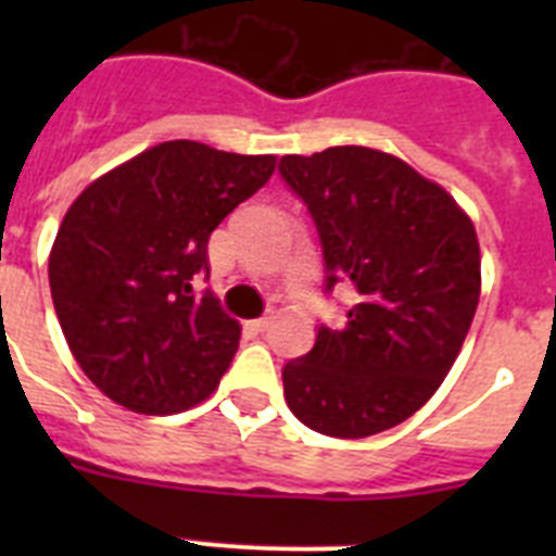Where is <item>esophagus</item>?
<instances>
[{"label":"esophagus","mask_w":556,"mask_h":556,"mask_svg":"<svg viewBox=\"0 0 556 556\" xmlns=\"http://www.w3.org/2000/svg\"><path fill=\"white\" fill-rule=\"evenodd\" d=\"M269 323H273V317H267V314H264V317H258V320H253V323H250V328H253V331H258V333H262V331H267V326H269Z\"/></svg>","instance_id":"obj_1"}]
</instances>
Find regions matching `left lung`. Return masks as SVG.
<instances>
[{
  "mask_svg": "<svg viewBox=\"0 0 556 556\" xmlns=\"http://www.w3.org/2000/svg\"><path fill=\"white\" fill-rule=\"evenodd\" d=\"M278 172L320 236L326 294L348 283L356 298L345 328L320 326L312 351L283 365L289 409L342 440L404 424L443 384L473 323V223L448 191L370 147L283 155Z\"/></svg>",
  "mask_w": 556,
  "mask_h": 556,
  "instance_id": "obj_1",
  "label": "left lung"
}]
</instances>
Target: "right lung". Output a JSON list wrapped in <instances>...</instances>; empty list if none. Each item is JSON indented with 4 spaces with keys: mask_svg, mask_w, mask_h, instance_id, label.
I'll return each mask as SVG.
<instances>
[{
    "mask_svg": "<svg viewBox=\"0 0 556 556\" xmlns=\"http://www.w3.org/2000/svg\"><path fill=\"white\" fill-rule=\"evenodd\" d=\"M275 155L164 141L88 186L49 253V289L77 365L111 401L175 415L214 392L239 323L205 289L208 239L262 189Z\"/></svg>",
    "mask_w": 556,
    "mask_h": 556,
    "instance_id": "add662e5",
    "label": "right lung"
}]
</instances>
